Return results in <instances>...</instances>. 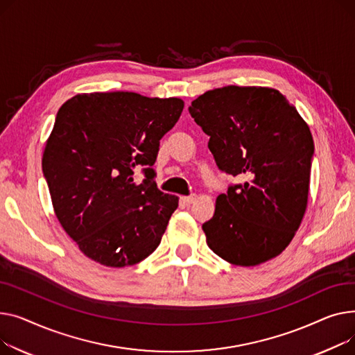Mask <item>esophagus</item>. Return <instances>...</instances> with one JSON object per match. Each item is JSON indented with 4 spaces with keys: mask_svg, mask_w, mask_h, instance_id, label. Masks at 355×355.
Here are the masks:
<instances>
[{
    "mask_svg": "<svg viewBox=\"0 0 355 355\" xmlns=\"http://www.w3.org/2000/svg\"><path fill=\"white\" fill-rule=\"evenodd\" d=\"M182 200H183V203H184V205H192V203L196 200V195H192V196H183V198H182Z\"/></svg>",
    "mask_w": 355,
    "mask_h": 355,
    "instance_id": "1",
    "label": "esophagus"
}]
</instances>
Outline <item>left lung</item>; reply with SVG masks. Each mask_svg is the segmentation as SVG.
Returning <instances> with one entry per match:
<instances>
[{"label": "left lung", "instance_id": "8db88e82", "mask_svg": "<svg viewBox=\"0 0 355 355\" xmlns=\"http://www.w3.org/2000/svg\"><path fill=\"white\" fill-rule=\"evenodd\" d=\"M191 116L209 136L218 168L248 179L216 198L202 225L226 262L255 266L278 257L302 222L314 140L284 94L269 87L226 86L192 101Z\"/></svg>", "mask_w": 355, "mask_h": 355}]
</instances>
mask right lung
Returning <instances> with one entry per match:
<instances>
[{
	"mask_svg": "<svg viewBox=\"0 0 355 355\" xmlns=\"http://www.w3.org/2000/svg\"><path fill=\"white\" fill-rule=\"evenodd\" d=\"M183 106L178 97L113 92L77 94L60 107L43 173L58 222L94 262L129 266L159 246L179 198L157 189L152 166Z\"/></svg>",
	"mask_w": 355,
	"mask_h": 355,
	"instance_id": "add662e5",
	"label": "right lung"
}]
</instances>
